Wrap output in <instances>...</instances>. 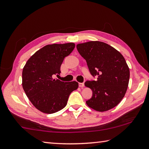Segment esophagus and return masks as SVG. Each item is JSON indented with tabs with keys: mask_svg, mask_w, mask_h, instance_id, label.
<instances>
[{
	"mask_svg": "<svg viewBox=\"0 0 149 149\" xmlns=\"http://www.w3.org/2000/svg\"><path fill=\"white\" fill-rule=\"evenodd\" d=\"M79 86L81 88H83L84 86V84L83 83H79Z\"/></svg>",
	"mask_w": 149,
	"mask_h": 149,
	"instance_id": "1",
	"label": "esophagus"
}]
</instances>
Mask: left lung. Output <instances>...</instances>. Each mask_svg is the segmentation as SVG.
Returning a JSON list of instances; mask_svg holds the SVG:
<instances>
[{
	"label": "left lung",
	"instance_id": "left-lung-1",
	"mask_svg": "<svg viewBox=\"0 0 149 149\" xmlns=\"http://www.w3.org/2000/svg\"><path fill=\"white\" fill-rule=\"evenodd\" d=\"M77 49L91 75L97 77L96 81L84 83L93 91L87 105L100 112L116 106L125 95L130 77L125 58L113 47L98 41L78 44Z\"/></svg>",
	"mask_w": 149,
	"mask_h": 149
}]
</instances>
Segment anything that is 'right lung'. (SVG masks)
Instances as JSON below:
<instances>
[{"label": "right lung", "instance_id": "add662e5", "mask_svg": "<svg viewBox=\"0 0 149 149\" xmlns=\"http://www.w3.org/2000/svg\"><path fill=\"white\" fill-rule=\"evenodd\" d=\"M75 48L74 43L47 45L28 59L22 71V86L36 109L52 114L64 108L70 94L77 89L76 81L54 79L61 73L65 58Z\"/></svg>", "mask_w": 149, "mask_h": 149}]
</instances>
